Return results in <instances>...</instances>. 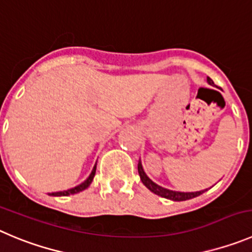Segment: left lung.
Listing matches in <instances>:
<instances>
[{"label":"left lung","instance_id":"1","mask_svg":"<svg viewBox=\"0 0 252 252\" xmlns=\"http://www.w3.org/2000/svg\"><path fill=\"white\" fill-rule=\"evenodd\" d=\"M208 83L209 84H214V82L211 81L210 78L208 77ZM138 173H139L140 180H142L143 184L148 188L154 194L159 195L161 197H165V199H169V200L173 201H184V200H189V199H192V197H196L199 195H201L203 192H205V190H200V191H194V192H183V191H174V190H169L165 189V188L160 187V185L155 184L152 179H150L149 176L145 174L144 169H143L142 161L139 160L138 163Z\"/></svg>","mask_w":252,"mask_h":252}]
</instances>
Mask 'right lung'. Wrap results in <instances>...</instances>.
Returning <instances> with one entry per match:
<instances>
[{
    "label": "right lung",
    "instance_id": "right-lung-1",
    "mask_svg": "<svg viewBox=\"0 0 252 252\" xmlns=\"http://www.w3.org/2000/svg\"><path fill=\"white\" fill-rule=\"evenodd\" d=\"M95 169H97V164L94 165L92 173L89 174L88 178H87V179L84 180L82 184L77 185V187L72 188V189L63 190V191H57V192H51V194H48V195H51V196H68V195H70V194H77V192H79V191H83V190H86L87 188L91 185V183L93 182V178H94V175H95Z\"/></svg>",
    "mask_w": 252,
    "mask_h": 252
}]
</instances>
